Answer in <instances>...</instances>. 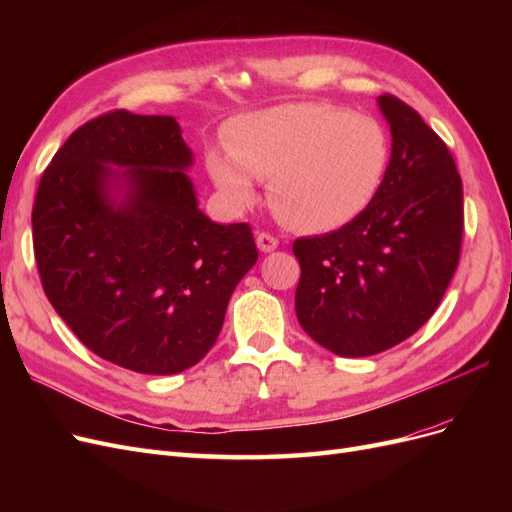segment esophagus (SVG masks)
<instances>
[{
	"mask_svg": "<svg viewBox=\"0 0 512 512\" xmlns=\"http://www.w3.org/2000/svg\"><path fill=\"white\" fill-rule=\"evenodd\" d=\"M256 245H258L260 252L269 254V252L277 250V245H280V241H277V237H273L271 232H258V235H256Z\"/></svg>",
	"mask_w": 512,
	"mask_h": 512,
	"instance_id": "obj_1",
	"label": "esophagus"
}]
</instances>
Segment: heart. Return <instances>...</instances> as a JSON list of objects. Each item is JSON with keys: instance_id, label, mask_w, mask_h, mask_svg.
Here are the masks:
<instances>
[{"instance_id": "b5f03b06", "label": "heart", "mask_w": 512, "mask_h": 512, "mask_svg": "<svg viewBox=\"0 0 512 512\" xmlns=\"http://www.w3.org/2000/svg\"><path fill=\"white\" fill-rule=\"evenodd\" d=\"M391 164V141L369 115L331 104H284L245 115L228 130V149L207 153L224 203L243 211L256 180L269 179V203L303 232H329L363 215Z\"/></svg>"}]
</instances>
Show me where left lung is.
Returning <instances> with one entry per match:
<instances>
[{"instance_id": "left-lung-1", "label": "left lung", "mask_w": 512, "mask_h": 512, "mask_svg": "<svg viewBox=\"0 0 512 512\" xmlns=\"http://www.w3.org/2000/svg\"><path fill=\"white\" fill-rule=\"evenodd\" d=\"M393 149L371 207L339 230L292 245L303 331L339 356H371L414 335L459 265L463 185L446 143L412 106L378 98Z\"/></svg>"}]
</instances>
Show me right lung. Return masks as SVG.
I'll return each mask as SVG.
<instances>
[{
	"label": "right lung",
	"instance_id": "obj_1",
	"mask_svg": "<svg viewBox=\"0 0 512 512\" xmlns=\"http://www.w3.org/2000/svg\"><path fill=\"white\" fill-rule=\"evenodd\" d=\"M190 164L175 117L119 108L70 134L36 192L46 299L91 352L138 374H179L203 359L258 260L250 224H215L198 209ZM119 180L127 194L115 204Z\"/></svg>",
	"mask_w": 512,
	"mask_h": 512
}]
</instances>
